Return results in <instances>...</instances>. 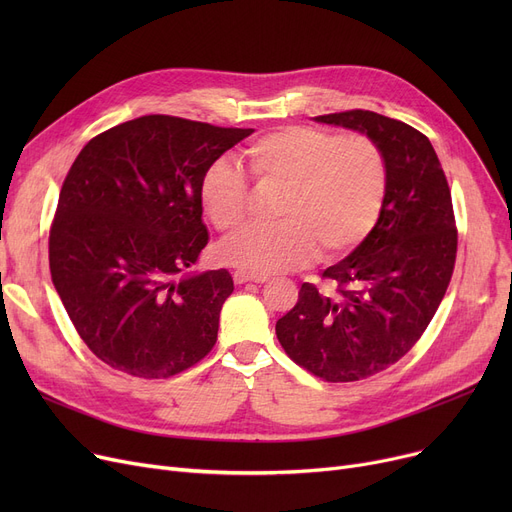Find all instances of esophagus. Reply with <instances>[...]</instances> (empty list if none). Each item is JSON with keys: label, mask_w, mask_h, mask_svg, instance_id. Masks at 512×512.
I'll return each mask as SVG.
<instances>
[{"label": "esophagus", "mask_w": 512, "mask_h": 512, "mask_svg": "<svg viewBox=\"0 0 512 512\" xmlns=\"http://www.w3.org/2000/svg\"><path fill=\"white\" fill-rule=\"evenodd\" d=\"M232 278H234L236 284H245V282L263 284V282H267V276H265V274H253V272H247V270H236Z\"/></svg>", "instance_id": "esophagus-1"}]
</instances>
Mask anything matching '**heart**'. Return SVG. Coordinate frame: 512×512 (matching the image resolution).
Here are the masks:
<instances>
[{
    "mask_svg": "<svg viewBox=\"0 0 512 512\" xmlns=\"http://www.w3.org/2000/svg\"><path fill=\"white\" fill-rule=\"evenodd\" d=\"M257 182L282 188L278 224L253 226L224 242L228 263L253 272L307 265L351 253L378 226L388 197V159L367 134L342 137L311 126H282L247 147ZM199 197L213 226L234 232L247 220L249 182L230 159L205 170Z\"/></svg>",
    "mask_w": 512,
    "mask_h": 512,
    "instance_id": "obj_1",
    "label": "heart"
}]
</instances>
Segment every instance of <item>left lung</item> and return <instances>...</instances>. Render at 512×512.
<instances>
[{
  "label": "left lung",
  "mask_w": 512,
  "mask_h": 512,
  "mask_svg": "<svg viewBox=\"0 0 512 512\" xmlns=\"http://www.w3.org/2000/svg\"><path fill=\"white\" fill-rule=\"evenodd\" d=\"M359 130L388 159V197L365 242L305 282L278 319L286 355L326 382H357L405 357L436 315L452 278L456 224L448 180L423 132L367 110L317 116Z\"/></svg>",
  "instance_id": "1"
}]
</instances>
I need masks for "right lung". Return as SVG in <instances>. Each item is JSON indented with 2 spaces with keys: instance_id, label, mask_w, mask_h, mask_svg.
<instances>
[{
  "instance_id": "obj_1",
  "label": "right lung",
  "mask_w": 512,
  "mask_h": 512,
  "mask_svg": "<svg viewBox=\"0 0 512 512\" xmlns=\"http://www.w3.org/2000/svg\"><path fill=\"white\" fill-rule=\"evenodd\" d=\"M253 128L141 116L97 134L62 184L49 270L93 355L134 378H170L218 340L228 270L188 274L209 234L205 170Z\"/></svg>"
}]
</instances>
